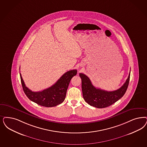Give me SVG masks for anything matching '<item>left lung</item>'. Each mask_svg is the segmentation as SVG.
Instances as JSON below:
<instances>
[{
    "label": "left lung",
    "mask_w": 147,
    "mask_h": 147,
    "mask_svg": "<svg viewBox=\"0 0 147 147\" xmlns=\"http://www.w3.org/2000/svg\"><path fill=\"white\" fill-rule=\"evenodd\" d=\"M81 87L84 100L91 106L96 108H105L111 105L124 95L127 91L130 80V71L128 78L121 88L113 91H107L96 88L85 74L80 73Z\"/></svg>",
    "instance_id": "1"
}]
</instances>
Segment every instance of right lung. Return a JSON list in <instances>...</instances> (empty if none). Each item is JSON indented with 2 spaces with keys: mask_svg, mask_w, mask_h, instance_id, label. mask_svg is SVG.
<instances>
[{
  "mask_svg": "<svg viewBox=\"0 0 147 147\" xmlns=\"http://www.w3.org/2000/svg\"><path fill=\"white\" fill-rule=\"evenodd\" d=\"M76 74V69L68 71L53 86L40 92L29 90L26 86L20 73V80L23 91L30 100L42 107H56L64 101L70 81Z\"/></svg>",
  "mask_w": 147,
  "mask_h": 147,
  "instance_id": "right-lung-1",
  "label": "right lung"
}]
</instances>
